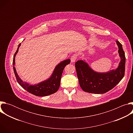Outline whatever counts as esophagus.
<instances>
[{
    "mask_svg": "<svg viewBox=\"0 0 133 133\" xmlns=\"http://www.w3.org/2000/svg\"><path fill=\"white\" fill-rule=\"evenodd\" d=\"M77 55L76 54H74L71 56V58H70L71 62L74 63L76 61V60L77 59Z\"/></svg>",
    "mask_w": 133,
    "mask_h": 133,
    "instance_id": "obj_1",
    "label": "esophagus"
}]
</instances>
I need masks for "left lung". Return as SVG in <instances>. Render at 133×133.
I'll use <instances>...</instances> for the list:
<instances>
[{
    "instance_id": "left-lung-1",
    "label": "left lung",
    "mask_w": 133,
    "mask_h": 133,
    "mask_svg": "<svg viewBox=\"0 0 133 133\" xmlns=\"http://www.w3.org/2000/svg\"><path fill=\"white\" fill-rule=\"evenodd\" d=\"M121 62L118 68L107 72H97L94 71L83 61L75 63L77 77L82 89L87 92L104 94L117 85L125 75V56L122 45L116 41Z\"/></svg>"
}]
</instances>
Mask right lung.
I'll return each instance as SVG.
<instances>
[{
    "label": "right lung",
    "instance_id": "right-lung-1",
    "mask_svg": "<svg viewBox=\"0 0 133 133\" xmlns=\"http://www.w3.org/2000/svg\"><path fill=\"white\" fill-rule=\"evenodd\" d=\"M21 45V43L19 44L18 48L15 53L12 62L13 69L17 82L28 92L37 96H46L56 92L59 88L61 77L64 69L66 65L70 63V60L69 59L65 60L57 65L51 77L47 80L42 82L37 85H29L26 82H24L19 77L14 66L15 65V56L18 52L19 48Z\"/></svg>",
    "mask_w": 133,
    "mask_h": 133
}]
</instances>
